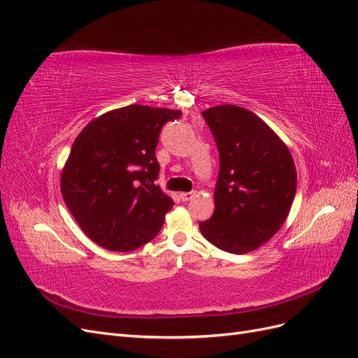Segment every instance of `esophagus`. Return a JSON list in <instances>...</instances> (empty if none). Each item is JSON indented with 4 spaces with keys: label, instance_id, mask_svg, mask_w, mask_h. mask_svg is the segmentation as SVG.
<instances>
[{
    "label": "esophagus",
    "instance_id": "34e87169",
    "mask_svg": "<svg viewBox=\"0 0 358 358\" xmlns=\"http://www.w3.org/2000/svg\"><path fill=\"white\" fill-rule=\"evenodd\" d=\"M179 197H180L182 201H189V200L194 197V192H192V191H191V192H182Z\"/></svg>",
    "mask_w": 358,
    "mask_h": 358
}]
</instances>
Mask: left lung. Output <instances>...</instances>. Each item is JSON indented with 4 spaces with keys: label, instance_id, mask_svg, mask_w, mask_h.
<instances>
[{
    "label": "left lung",
    "instance_id": "left-lung-1",
    "mask_svg": "<svg viewBox=\"0 0 358 358\" xmlns=\"http://www.w3.org/2000/svg\"><path fill=\"white\" fill-rule=\"evenodd\" d=\"M220 152L215 212L201 234L230 254L266 243L285 222L296 196L297 173L288 148L263 119L239 106L201 112Z\"/></svg>",
    "mask_w": 358,
    "mask_h": 358
}]
</instances>
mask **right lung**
Returning <instances> with one entry per match:
<instances>
[{"label":"right lung","mask_w":358,"mask_h":358,"mask_svg":"<svg viewBox=\"0 0 358 358\" xmlns=\"http://www.w3.org/2000/svg\"><path fill=\"white\" fill-rule=\"evenodd\" d=\"M180 116V110L131 104L94 119L76 137L61 192L92 242L128 252L159 233L175 203L155 183V149L162 125Z\"/></svg>","instance_id":"obj_1"}]
</instances>
